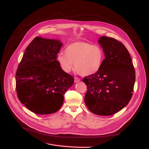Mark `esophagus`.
<instances>
[{"label": "esophagus", "instance_id": "esophagus-1", "mask_svg": "<svg viewBox=\"0 0 149 149\" xmlns=\"http://www.w3.org/2000/svg\"><path fill=\"white\" fill-rule=\"evenodd\" d=\"M80 80V79H79V78H78V77H75L74 78V82H75V83H77V82H79V81Z\"/></svg>", "mask_w": 149, "mask_h": 149}]
</instances>
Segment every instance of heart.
Returning a JSON list of instances; mask_svg holds the SVG:
<instances>
[{"label":"heart","mask_w":149,"mask_h":149,"mask_svg":"<svg viewBox=\"0 0 149 149\" xmlns=\"http://www.w3.org/2000/svg\"><path fill=\"white\" fill-rule=\"evenodd\" d=\"M104 52L100 46L88 42L77 41L68 45L65 54H59L57 61L61 69L69 73L75 69L82 76H88L98 72L104 61Z\"/></svg>","instance_id":"1"}]
</instances>
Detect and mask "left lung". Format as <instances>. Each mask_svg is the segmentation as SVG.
Instances as JSON below:
<instances>
[{
  "mask_svg": "<svg viewBox=\"0 0 149 149\" xmlns=\"http://www.w3.org/2000/svg\"><path fill=\"white\" fill-rule=\"evenodd\" d=\"M105 54L100 70L85 77V103L93 113L111 116L129 104L134 92L135 71L129 51L122 42L102 36L99 40Z\"/></svg>",
  "mask_w": 149,
  "mask_h": 149,
  "instance_id": "obj_1",
  "label": "left lung"
}]
</instances>
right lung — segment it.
<instances>
[{
    "mask_svg": "<svg viewBox=\"0 0 149 149\" xmlns=\"http://www.w3.org/2000/svg\"><path fill=\"white\" fill-rule=\"evenodd\" d=\"M62 45L58 40L36 37L25 49L16 72V91L20 102L32 112L58 111L74 84L73 76L63 72L57 61Z\"/></svg>",
    "mask_w": 149,
    "mask_h": 149,
    "instance_id": "1",
    "label": "right lung"
}]
</instances>
